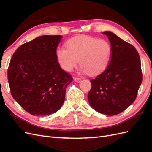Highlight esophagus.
Wrapping results in <instances>:
<instances>
[{"instance_id":"34e87169","label":"esophagus","mask_w":152,"mask_h":152,"mask_svg":"<svg viewBox=\"0 0 152 152\" xmlns=\"http://www.w3.org/2000/svg\"><path fill=\"white\" fill-rule=\"evenodd\" d=\"M81 80H82L80 79V78H78V77H75L74 78V81L77 82V83H79V82H81Z\"/></svg>"}]
</instances>
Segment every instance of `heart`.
<instances>
[{
    "mask_svg": "<svg viewBox=\"0 0 152 152\" xmlns=\"http://www.w3.org/2000/svg\"><path fill=\"white\" fill-rule=\"evenodd\" d=\"M66 45L67 49L59 48L56 50L59 65L66 72H72L80 63L81 73L97 75L109 65L112 47L107 40L82 35L69 40Z\"/></svg>",
    "mask_w": 152,
    "mask_h": 152,
    "instance_id": "b5f03b06",
    "label": "heart"
}]
</instances>
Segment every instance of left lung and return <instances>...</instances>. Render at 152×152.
I'll return each mask as SVG.
<instances>
[{"label": "left lung", "mask_w": 152, "mask_h": 152, "mask_svg": "<svg viewBox=\"0 0 152 152\" xmlns=\"http://www.w3.org/2000/svg\"><path fill=\"white\" fill-rule=\"evenodd\" d=\"M102 34L112 47L107 69L94 79L88 93L91 107L106 115H115L132 104L142 82L140 55L135 48L113 32Z\"/></svg>", "instance_id": "8db88e82"}]
</instances>
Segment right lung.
Masks as SVG:
<instances>
[{
  "label": "right lung",
  "mask_w": 152,
  "mask_h": 152,
  "mask_svg": "<svg viewBox=\"0 0 152 152\" xmlns=\"http://www.w3.org/2000/svg\"><path fill=\"white\" fill-rule=\"evenodd\" d=\"M61 35H42L14 53L7 72L12 98L32 115L53 114L60 109L66 88L73 80L59 66L56 49Z\"/></svg>",
  "instance_id": "right-lung-1"
}]
</instances>
